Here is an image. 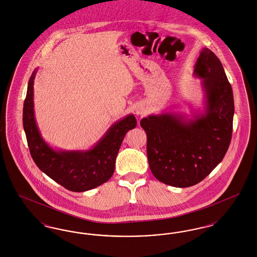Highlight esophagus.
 <instances>
[{
  "mask_svg": "<svg viewBox=\"0 0 257 257\" xmlns=\"http://www.w3.org/2000/svg\"><path fill=\"white\" fill-rule=\"evenodd\" d=\"M144 113H145L144 110H140V109L137 110V114H138V115H143Z\"/></svg>",
  "mask_w": 257,
  "mask_h": 257,
  "instance_id": "obj_1",
  "label": "esophagus"
}]
</instances>
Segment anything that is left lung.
Returning <instances> with one entry per match:
<instances>
[{"label": "left lung", "instance_id": "1", "mask_svg": "<svg viewBox=\"0 0 257 257\" xmlns=\"http://www.w3.org/2000/svg\"><path fill=\"white\" fill-rule=\"evenodd\" d=\"M194 74L203 79V112L193 119L162 113L141 120L150 171L161 182L177 188L194 186L210 174L223 159L232 136V88L219 58L203 48Z\"/></svg>", "mask_w": 257, "mask_h": 257}]
</instances>
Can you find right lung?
<instances>
[{"instance_id":"add662e5","label":"right lung","mask_w":257,"mask_h":257,"mask_svg":"<svg viewBox=\"0 0 257 257\" xmlns=\"http://www.w3.org/2000/svg\"><path fill=\"white\" fill-rule=\"evenodd\" d=\"M35 70L28 84L23 126L30 153L39 170L72 192H85L107 182L113 174L115 159L126 133L137 125L129 114L111 125L97 144L86 151L54 150L39 133L34 111Z\"/></svg>"}]
</instances>
